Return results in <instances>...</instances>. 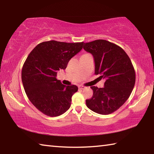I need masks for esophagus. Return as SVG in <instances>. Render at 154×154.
Wrapping results in <instances>:
<instances>
[{"instance_id": "esophagus-1", "label": "esophagus", "mask_w": 154, "mask_h": 154, "mask_svg": "<svg viewBox=\"0 0 154 154\" xmlns=\"http://www.w3.org/2000/svg\"><path fill=\"white\" fill-rule=\"evenodd\" d=\"M79 88L80 90H84L85 88V87L83 86V85H79Z\"/></svg>"}]
</instances>
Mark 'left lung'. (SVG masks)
I'll return each mask as SVG.
<instances>
[{"mask_svg": "<svg viewBox=\"0 0 154 154\" xmlns=\"http://www.w3.org/2000/svg\"><path fill=\"white\" fill-rule=\"evenodd\" d=\"M83 49L94 57L95 75L105 80L104 88L90 87L93 96L85 101L86 105L101 115L113 113L124 105L134 88L136 76L131 60L123 49L106 40L84 43Z\"/></svg>", "mask_w": 154, "mask_h": 154, "instance_id": "8db88e82", "label": "left lung"}]
</instances>
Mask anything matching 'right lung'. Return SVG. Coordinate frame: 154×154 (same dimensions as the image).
Wrapping results in <instances>:
<instances>
[{"instance_id":"1","label":"right lung","mask_w":154,"mask_h":154,"mask_svg":"<svg viewBox=\"0 0 154 154\" xmlns=\"http://www.w3.org/2000/svg\"><path fill=\"white\" fill-rule=\"evenodd\" d=\"M83 45V42L45 41L36 45L26 60L22 71L26 94L32 105L46 116H59L71 106L72 96L78 88L62 84L56 79L57 72L66 69Z\"/></svg>"}]
</instances>
